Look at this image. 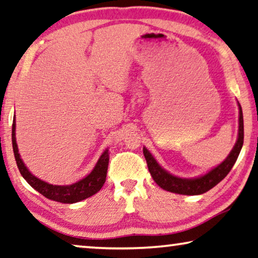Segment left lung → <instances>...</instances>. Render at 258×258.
Instances as JSON below:
<instances>
[{"label": "left lung", "instance_id": "1", "mask_svg": "<svg viewBox=\"0 0 258 258\" xmlns=\"http://www.w3.org/2000/svg\"><path fill=\"white\" fill-rule=\"evenodd\" d=\"M238 104V136L237 140L233 150L229 155L223 160L219 166L214 167L212 170L206 173L205 175L191 177V179H184L173 175L167 172L166 169L158 164L157 160L153 158V155L150 153V151L146 147H144V155L146 159L148 170H150L152 177L158 186H160L162 189L172 191V193L182 194V195H200L212 189L215 187L220 181H222L227 174L230 172L233 166L236 162L239 152L243 146V138H244V128H243V113L242 107Z\"/></svg>", "mask_w": 258, "mask_h": 258}]
</instances>
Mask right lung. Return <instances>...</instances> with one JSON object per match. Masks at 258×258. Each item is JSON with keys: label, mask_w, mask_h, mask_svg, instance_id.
Here are the masks:
<instances>
[{"label": "right lung", "mask_w": 258, "mask_h": 258, "mask_svg": "<svg viewBox=\"0 0 258 258\" xmlns=\"http://www.w3.org/2000/svg\"><path fill=\"white\" fill-rule=\"evenodd\" d=\"M16 122L15 119L13 121V131H12V139H13V150L14 155L17 167H19L20 173L24 177L25 181L30 186L41 193L43 197L50 200L61 202V203H76L82 200H85L90 197H92L100 190V188L104 186L105 180H106L107 174V166H108V150H105L100 158L98 159L96 166L91 170L89 175H86L84 179L77 181L72 184H67V186H58V184H51L45 182L38 177H36L34 174L30 173V170L27 168L22 160L19 153V147L16 144Z\"/></svg>", "instance_id": "1"}]
</instances>
